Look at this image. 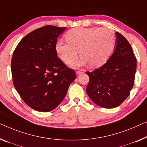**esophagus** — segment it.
I'll use <instances>...</instances> for the list:
<instances>
[{
  "label": "esophagus",
  "instance_id": "1",
  "mask_svg": "<svg viewBox=\"0 0 147 147\" xmlns=\"http://www.w3.org/2000/svg\"><path fill=\"white\" fill-rule=\"evenodd\" d=\"M82 73V71H76V74H77V75H79V74H81Z\"/></svg>",
  "mask_w": 147,
  "mask_h": 147
}]
</instances>
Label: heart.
<instances>
[{
  "label": "heart",
  "instance_id": "1",
  "mask_svg": "<svg viewBox=\"0 0 147 147\" xmlns=\"http://www.w3.org/2000/svg\"><path fill=\"white\" fill-rule=\"evenodd\" d=\"M68 43L59 41L56 51L63 62L69 63L75 60L78 51L81 58L72 63L73 67H80L89 63L92 67L104 65L114 50L116 36L113 30L108 28H75L66 34Z\"/></svg>",
  "mask_w": 147,
  "mask_h": 147
}]
</instances>
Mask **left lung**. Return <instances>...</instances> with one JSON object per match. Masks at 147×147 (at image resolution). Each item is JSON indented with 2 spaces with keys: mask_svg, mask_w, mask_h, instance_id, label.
<instances>
[{
  "mask_svg": "<svg viewBox=\"0 0 147 147\" xmlns=\"http://www.w3.org/2000/svg\"><path fill=\"white\" fill-rule=\"evenodd\" d=\"M115 51L108 61L89 76L86 93L92 101L105 108L119 106L134 85L137 59L128 41L116 32Z\"/></svg>",
  "mask_w": 147,
  "mask_h": 147,
  "instance_id": "left-lung-1",
  "label": "left lung"
}]
</instances>
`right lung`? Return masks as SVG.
Here are the masks:
<instances>
[{"mask_svg": "<svg viewBox=\"0 0 147 147\" xmlns=\"http://www.w3.org/2000/svg\"><path fill=\"white\" fill-rule=\"evenodd\" d=\"M66 29L45 26L22 39L12 55L11 71L15 88L34 110L47 112L56 108L76 78L74 70L57 57V38Z\"/></svg>", "mask_w": 147, "mask_h": 147, "instance_id": "obj_1", "label": "right lung"}]
</instances>
